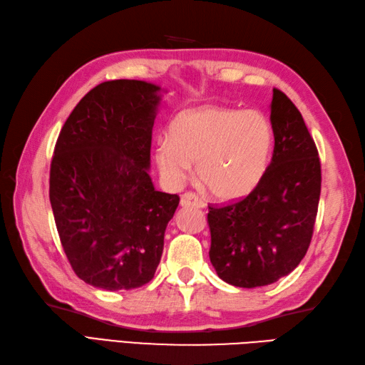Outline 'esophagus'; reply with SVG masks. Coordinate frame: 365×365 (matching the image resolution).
<instances>
[{
    "label": "esophagus",
    "mask_w": 365,
    "mask_h": 365,
    "mask_svg": "<svg viewBox=\"0 0 365 365\" xmlns=\"http://www.w3.org/2000/svg\"><path fill=\"white\" fill-rule=\"evenodd\" d=\"M180 205L182 207H197V208H205V200H203L200 196H197L196 192H185L180 197Z\"/></svg>",
    "instance_id": "esophagus-1"
}]
</instances>
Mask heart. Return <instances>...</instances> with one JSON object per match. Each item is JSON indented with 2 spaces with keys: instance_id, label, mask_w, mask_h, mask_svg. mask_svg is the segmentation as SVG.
Listing matches in <instances>:
<instances>
[{
  "instance_id": "obj_1",
  "label": "heart",
  "mask_w": 365,
  "mask_h": 365,
  "mask_svg": "<svg viewBox=\"0 0 365 365\" xmlns=\"http://www.w3.org/2000/svg\"><path fill=\"white\" fill-rule=\"evenodd\" d=\"M274 150V129L259 110L205 106L185 110L158 141L155 162L171 185L188 179L197 163L200 182L215 197L247 196L264 177Z\"/></svg>"
}]
</instances>
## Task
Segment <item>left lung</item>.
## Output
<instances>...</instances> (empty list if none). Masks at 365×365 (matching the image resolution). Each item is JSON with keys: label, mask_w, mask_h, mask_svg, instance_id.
<instances>
[{"label": "left lung", "mask_w": 365, "mask_h": 365, "mask_svg": "<svg viewBox=\"0 0 365 365\" xmlns=\"http://www.w3.org/2000/svg\"><path fill=\"white\" fill-rule=\"evenodd\" d=\"M274 154L259 185L225 207H208L210 261L219 278L257 287L291 274L307 255L320 197V160L299 108L274 88Z\"/></svg>", "instance_id": "1"}]
</instances>
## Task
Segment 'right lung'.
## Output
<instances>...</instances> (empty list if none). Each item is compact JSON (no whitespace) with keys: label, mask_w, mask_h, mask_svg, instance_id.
Listing matches in <instances>:
<instances>
[{"label":"right lung","mask_w":365,"mask_h":365,"mask_svg":"<svg viewBox=\"0 0 365 365\" xmlns=\"http://www.w3.org/2000/svg\"><path fill=\"white\" fill-rule=\"evenodd\" d=\"M160 87L108 81L68 116L54 148L49 200L65 255L83 282L106 291L149 283L180 197L149 175Z\"/></svg>","instance_id":"right-lung-1"}]
</instances>
